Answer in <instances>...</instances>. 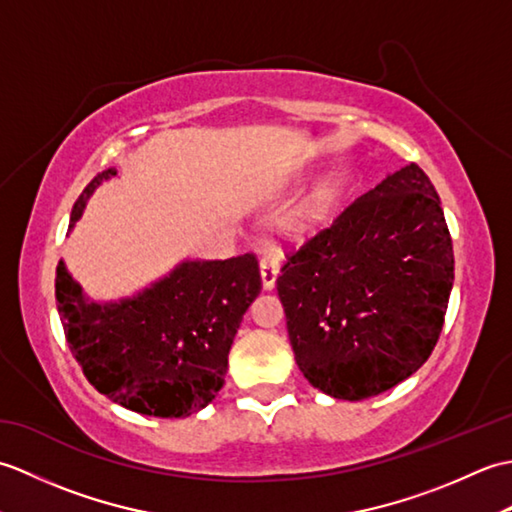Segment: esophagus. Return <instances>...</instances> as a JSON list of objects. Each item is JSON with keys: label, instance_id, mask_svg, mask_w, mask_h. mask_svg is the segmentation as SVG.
<instances>
[{"label": "esophagus", "instance_id": "34e87169", "mask_svg": "<svg viewBox=\"0 0 512 512\" xmlns=\"http://www.w3.org/2000/svg\"><path fill=\"white\" fill-rule=\"evenodd\" d=\"M259 270H262V284L266 290L275 288V281L279 275V257L275 253H268L259 262Z\"/></svg>", "mask_w": 512, "mask_h": 512}]
</instances>
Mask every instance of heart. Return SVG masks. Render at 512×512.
<instances>
[{
	"instance_id": "obj_1",
	"label": "heart",
	"mask_w": 512,
	"mask_h": 512,
	"mask_svg": "<svg viewBox=\"0 0 512 512\" xmlns=\"http://www.w3.org/2000/svg\"><path fill=\"white\" fill-rule=\"evenodd\" d=\"M319 217V211L314 209V206H308V209H303L301 213L295 215V220H292V226L297 228H308L310 224H314V220Z\"/></svg>"
}]
</instances>
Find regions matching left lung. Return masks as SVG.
Listing matches in <instances>:
<instances>
[{
  "mask_svg": "<svg viewBox=\"0 0 512 512\" xmlns=\"http://www.w3.org/2000/svg\"><path fill=\"white\" fill-rule=\"evenodd\" d=\"M277 277L295 361L323 394L363 400L409 378L436 347L453 244L416 162L347 204Z\"/></svg>",
  "mask_w": 512,
  "mask_h": 512,
  "instance_id": "obj_1",
  "label": "left lung"
}]
</instances>
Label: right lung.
<instances>
[{"label": "right lung", "mask_w": 512, "mask_h": 512, "mask_svg": "<svg viewBox=\"0 0 512 512\" xmlns=\"http://www.w3.org/2000/svg\"><path fill=\"white\" fill-rule=\"evenodd\" d=\"M116 176L101 171L74 202L70 226L92 191ZM262 292L255 253L182 262L132 299L94 303L59 262L54 295L65 341L85 378L132 411L184 418L224 385L228 352L244 312Z\"/></svg>", "instance_id": "add662e5"}]
</instances>
